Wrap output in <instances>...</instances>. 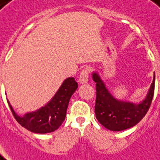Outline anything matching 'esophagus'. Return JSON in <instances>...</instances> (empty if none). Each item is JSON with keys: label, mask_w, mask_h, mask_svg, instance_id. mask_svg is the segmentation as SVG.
I'll return each instance as SVG.
<instances>
[{"label": "esophagus", "mask_w": 160, "mask_h": 160, "mask_svg": "<svg viewBox=\"0 0 160 160\" xmlns=\"http://www.w3.org/2000/svg\"><path fill=\"white\" fill-rule=\"evenodd\" d=\"M88 78H89V70L87 69H82L80 73V77L78 79V82L80 84H84L88 82Z\"/></svg>", "instance_id": "1"}]
</instances>
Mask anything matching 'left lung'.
Returning <instances> with one entry per match:
<instances>
[{
  "mask_svg": "<svg viewBox=\"0 0 160 160\" xmlns=\"http://www.w3.org/2000/svg\"><path fill=\"white\" fill-rule=\"evenodd\" d=\"M91 76L96 82L97 91L95 113L100 124L110 131L120 132L131 128L140 122L148 112L152 101L155 73L146 97L138 103L117 99L108 90L97 71H93Z\"/></svg>",
  "mask_w": 160,
  "mask_h": 160,
  "instance_id": "left-lung-1",
  "label": "left lung"
}]
</instances>
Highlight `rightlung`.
I'll use <instances>...</instances> for the list:
<instances>
[{
	"label": "right lung",
	"instance_id": "add662e5",
	"mask_svg": "<svg viewBox=\"0 0 160 160\" xmlns=\"http://www.w3.org/2000/svg\"><path fill=\"white\" fill-rule=\"evenodd\" d=\"M78 87L75 78H66L54 97L45 105L23 116L18 115L15 112L8 100V103L15 118L22 127L35 133L52 132L63 123L69 99Z\"/></svg>",
	"mask_w": 160,
	"mask_h": 160
}]
</instances>
